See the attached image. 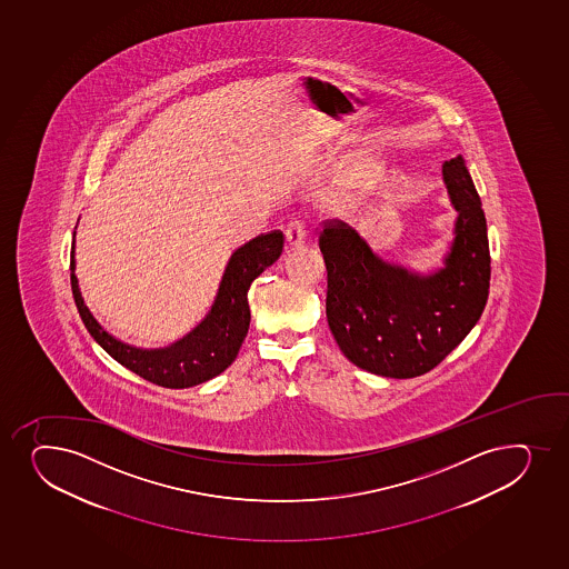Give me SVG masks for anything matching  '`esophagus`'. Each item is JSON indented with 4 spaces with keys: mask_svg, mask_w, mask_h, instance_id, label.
Here are the masks:
<instances>
[{
    "mask_svg": "<svg viewBox=\"0 0 569 569\" xmlns=\"http://www.w3.org/2000/svg\"><path fill=\"white\" fill-rule=\"evenodd\" d=\"M302 244H305V221L300 218H293L289 221L288 229H286V246L289 250H293V248H299Z\"/></svg>",
    "mask_w": 569,
    "mask_h": 569,
    "instance_id": "1",
    "label": "esophagus"
}]
</instances>
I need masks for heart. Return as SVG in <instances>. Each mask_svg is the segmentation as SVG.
I'll list each match as a JSON object with an SVG mask.
<instances>
[{
  "label": "heart",
  "instance_id": "b5f03b06",
  "mask_svg": "<svg viewBox=\"0 0 569 569\" xmlns=\"http://www.w3.org/2000/svg\"><path fill=\"white\" fill-rule=\"evenodd\" d=\"M379 182V172L373 171L372 167H367V171H362L359 174V180L355 182L353 188H351V193H349L348 207L357 208L361 207L362 202L367 201L368 196L372 193L373 188L378 186Z\"/></svg>",
  "mask_w": 569,
  "mask_h": 569
}]
</instances>
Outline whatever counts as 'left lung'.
Returning <instances> with one entry per match:
<instances>
[{
    "mask_svg": "<svg viewBox=\"0 0 569 569\" xmlns=\"http://www.w3.org/2000/svg\"><path fill=\"white\" fill-rule=\"evenodd\" d=\"M443 180L459 218L446 269L436 274L381 261L343 221H323L319 231L330 332L367 372L398 379L430 372L483 313L490 251L481 199L460 156L443 163Z\"/></svg>",
    "mask_w": 569,
    "mask_h": 569,
    "instance_id": "8db88e82",
    "label": "left lung"
}]
</instances>
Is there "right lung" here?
Instances as JSON below:
<instances>
[{"mask_svg": "<svg viewBox=\"0 0 569 569\" xmlns=\"http://www.w3.org/2000/svg\"><path fill=\"white\" fill-rule=\"evenodd\" d=\"M283 250V232L270 231L246 242L232 253L214 305L207 318L188 337L166 349H137L120 342L96 321L80 295L71 246V289L82 323L107 353L150 383L167 389H186L214 378L231 365L250 327L248 291L251 281L274 263Z\"/></svg>", "mask_w": 569, "mask_h": 569, "instance_id": "add662e5", "label": "right lung"}]
</instances>
